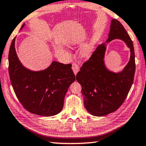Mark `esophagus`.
Segmentation results:
<instances>
[{
    "mask_svg": "<svg viewBox=\"0 0 146 146\" xmlns=\"http://www.w3.org/2000/svg\"><path fill=\"white\" fill-rule=\"evenodd\" d=\"M72 68L74 73V74L76 75L77 74V73L80 70V67H79V66L78 65V64L76 63H73L72 64Z\"/></svg>",
    "mask_w": 146,
    "mask_h": 146,
    "instance_id": "34e87169",
    "label": "esophagus"
}]
</instances>
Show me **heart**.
Returning a JSON list of instances; mask_svg holds the SVG:
<instances>
[{"label": "heart", "mask_w": 146, "mask_h": 146, "mask_svg": "<svg viewBox=\"0 0 146 146\" xmlns=\"http://www.w3.org/2000/svg\"><path fill=\"white\" fill-rule=\"evenodd\" d=\"M91 50H92V46L90 45H87L85 48H84L83 50H82V52L83 54L85 55H88L90 54V52H91Z\"/></svg>", "instance_id": "1"}]
</instances>
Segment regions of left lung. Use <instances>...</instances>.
Listing matches in <instances>:
<instances>
[{"label":"left lung","instance_id":"obj_1","mask_svg":"<svg viewBox=\"0 0 146 146\" xmlns=\"http://www.w3.org/2000/svg\"><path fill=\"white\" fill-rule=\"evenodd\" d=\"M115 39L123 41L130 49L129 61L123 70L114 72L107 68L104 60L106 43H103L97 47L76 75V80L82 86L84 105L88 113L94 116H104L116 111L126 98L133 82V44L123 25L113 19L106 43Z\"/></svg>","mask_w":146,"mask_h":146}]
</instances>
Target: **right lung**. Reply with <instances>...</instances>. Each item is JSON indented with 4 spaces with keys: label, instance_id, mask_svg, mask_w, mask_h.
Wrapping results in <instances>:
<instances>
[{
    "label": "right lung",
    "instance_id": "obj_1",
    "mask_svg": "<svg viewBox=\"0 0 146 146\" xmlns=\"http://www.w3.org/2000/svg\"><path fill=\"white\" fill-rule=\"evenodd\" d=\"M24 25L25 23L20 30ZM15 38L9 51V74L18 99L32 113L45 117L57 115L63 109L68 87L76 80L72 65L54 61L44 70H31L18 58Z\"/></svg>",
    "mask_w": 146,
    "mask_h": 146
}]
</instances>
